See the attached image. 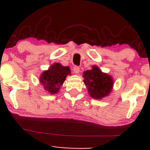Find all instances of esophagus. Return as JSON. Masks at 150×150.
Returning a JSON list of instances; mask_svg holds the SVG:
<instances>
[{
  "label": "esophagus",
  "instance_id": "esophagus-1",
  "mask_svg": "<svg viewBox=\"0 0 150 150\" xmlns=\"http://www.w3.org/2000/svg\"><path fill=\"white\" fill-rule=\"evenodd\" d=\"M73 72L75 74H78L79 73H80V68L77 66H75L73 68Z\"/></svg>",
  "mask_w": 150,
  "mask_h": 150
}]
</instances>
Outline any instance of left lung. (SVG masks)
<instances>
[{
	"instance_id": "left-lung-1",
	"label": "left lung",
	"mask_w": 150,
	"mask_h": 150,
	"mask_svg": "<svg viewBox=\"0 0 150 150\" xmlns=\"http://www.w3.org/2000/svg\"><path fill=\"white\" fill-rule=\"evenodd\" d=\"M82 77L89 96L93 99H101L109 95L112 91L114 84L113 77L103 73L97 65H93L91 70L84 71Z\"/></svg>"
}]
</instances>
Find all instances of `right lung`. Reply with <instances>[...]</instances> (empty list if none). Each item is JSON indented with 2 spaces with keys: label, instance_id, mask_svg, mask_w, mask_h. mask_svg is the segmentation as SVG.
Returning a JSON list of instances; mask_svg holds the SVG:
<instances>
[{
  "label": "right lung",
  "instance_id": "right-lung-1",
  "mask_svg": "<svg viewBox=\"0 0 150 150\" xmlns=\"http://www.w3.org/2000/svg\"><path fill=\"white\" fill-rule=\"evenodd\" d=\"M70 73L68 66H63L61 63H55L41 74L39 82L44 90L50 94H57L66 77Z\"/></svg>",
  "mask_w": 150,
  "mask_h": 150
}]
</instances>
